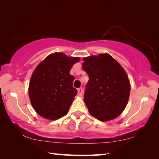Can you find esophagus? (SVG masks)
Here are the masks:
<instances>
[{"label":"esophagus","mask_w":159,"mask_h":159,"mask_svg":"<svg viewBox=\"0 0 159 159\" xmlns=\"http://www.w3.org/2000/svg\"><path fill=\"white\" fill-rule=\"evenodd\" d=\"M77 94L79 96H82V94H83V90H82V88L77 89Z\"/></svg>","instance_id":"34e87169"}]
</instances>
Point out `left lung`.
I'll return each instance as SVG.
<instances>
[{"label": "left lung", "instance_id": "1", "mask_svg": "<svg viewBox=\"0 0 159 159\" xmlns=\"http://www.w3.org/2000/svg\"><path fill=\"white\" fill-rule=\"evenodd\" d=\"M82 69L88 75L84 101L89 112L106 121L119 116L130 93L128 77L120 64L108 53L83 58Z\"/></svg>", "mask_w": 159, "mask_h": 159}]
</instances>
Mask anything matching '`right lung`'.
Instances as JSON below:
<instances>
[{"instance_id": "right-lung-1", "label": "right lung", "mask_w": 159, "mask_h": 159, "mask_svg": "<svg viewBox=\"0 0 159 159\" xmlns=\"http://www.w3.org/2000/svg\"><path fill=\"white\" fill-rule=\"evenodd\" d=\"M79 61V57L54 53L34 69L30 82L29 96L34 109L41 116L56 120L67 114L77 94L72 86L75 77L69 71Z\"/></svg>"}]
</instances>
